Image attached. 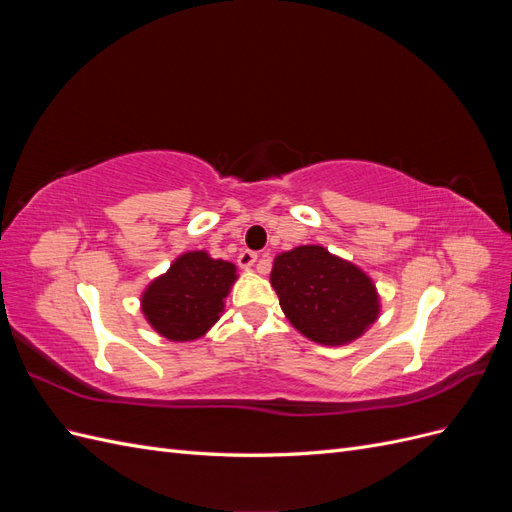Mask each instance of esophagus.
<instances>
[{
	"label": "esophagus",
	"mask_w": 512,
	"mask_h": 512,
	"mask_svg": "<svg viewBox=\"0 0 512 512\" xmlns=\"http://www.w3.org/2000/svg\"><path fill=\"white\" fill-rule=\"evenodd\" d=\"M256 262H258V254L252 252V250H243V252L239 254V265H241V267H254Z\"/></svg>",
	"instance_id": "obj_1"
}]
</instances>
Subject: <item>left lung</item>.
Listing matches in <instances>:
<instances>
[{"mask_svg":"<svg viewBox=\"0 0 512 512\" xmlns=\"http://www.w3.org/2000/svg\"><path fill=\"white\" fill-rule=\"evenodd\" d=\"M271 286L292 327L322 346L354 342L380 314L371 277L320 245H301L277 256Z\"/></svg>","mask_w":512,"mask_h":512,"instance_id":"left-lung-1","label":"left lung"}]
</instances>
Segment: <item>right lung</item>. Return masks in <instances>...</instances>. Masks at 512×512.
Returning <instances> with one entry per match:
<instances>
[{"instance_id":"right-lung-1","label":"right lung","mask_w":512,"mask_h":512,"mask_svg":"<svg viewBox=\"0 0 512 512\" xmlns=\"http://www.w3.org/2000/svg\"><path fill=\"white\" fill-rule=\"evenodd\" d=\"M237 280V267L207 252L179 256L143 292L147 322L170 342L203 337L224 312V299Z\"/></svg>"}]
</instances>
